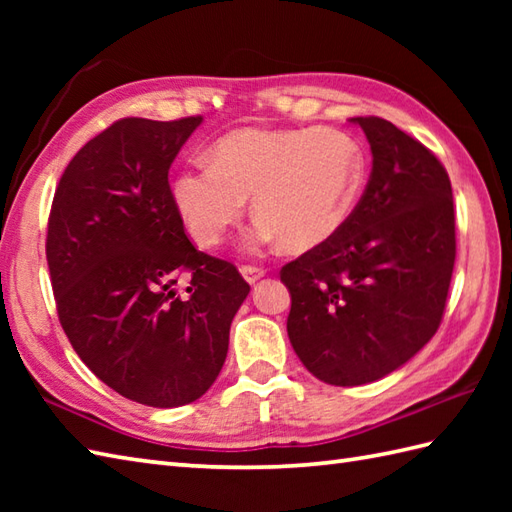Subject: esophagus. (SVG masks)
<instances>
[{"label": "esophagus", "instance_id": "34e87169", "mask_svg": "<svg viewBox=\"0 0 512 512\" xmlns=\"http://www.w3.org/2000/svg\"><path fill=\"white\" fill-rule=\"evenodd\" d=\"M239 273H242V277L248 281L250 286H255L257 281L266 275L264 268H257V266H242L239 268Z\"/></svg>", "mask_w": 512, "mask_h": 512}]
</instances>
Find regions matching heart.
<instances>
[{
    "label": "heart",
    "mask_w": 512,
    "mask_h": 512,
    "mask_svg": "<svg viewBox=\"0 0 512 512\" xmlns=\"http://www.w3.org/2000/svg\"><path fill=\"white\" fill-rule=\"evenodd\" d=\"M367 178L358 140L334 127H242L217 138L206 160L180 169L173 204L195 244L215 248L253 198L255 246L319 248L350 222Z\"/></svg>",
    "instance_id": "obj_1"
}]
</instances>
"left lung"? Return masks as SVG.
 Here are the masks:
<instances>
[{
  "instance_id": "left-lung-1",
  "label": "left lung",
  "mask_w": 512,
  "mask_h": 512,
  "mask_svg": "<svg viewBox=\"0 0 512 512\" xmlns=\"http://www.w3.org/2000/svg\"><path fill=\"white\" fill-rule=\"evenodd\" d=\"M372 149L365 193L341 233L281 268L288 339L328 385L374 383L438 332L455 264L449 173L394 123L356 116Z\"/></svg>"
}]
</instances>
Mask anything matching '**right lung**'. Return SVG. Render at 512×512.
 Returning a JSON list of instances; mask_svg holds the SVG:
<instances>
[{
    "instance_id": "add662e5",
    "label": "right lung",
    "mask_w": 512,
    "mask_h": 512,
    "mask_svg": "<svg viewBox=\"0 0 512 512\" xmlns=\"http://www.w3.org/2000/svg\"><path fill=\"white\" fill-rule=\"evenodd\" d=\"M200 123L116 121L65 167L48 220L63 332L107 387L147 407L206 394L250 292L233 264L189 242L171 198L169 167Z\"/></svg>"
}]
</instances>
